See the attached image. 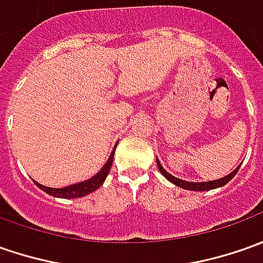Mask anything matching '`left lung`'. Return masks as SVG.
I'll list each match as a JSON object with an SVG mask.
<instances>
[{
	"label": "left lung",
	"instance_id": "obj_1",
	"mask_svg": "<svg viewBox=\"0 0 263 263\" xmlns=\"http://www.w3.org/2000/svg\"><path fill=\"white\" fill-rule=\"evenodd\" d=\"M157 167H159L160 173L163 175V176L168 179L172 183H175L179 187H182V189H187V191H210V189H215V187H220V186H224L226 183H229L233 177L236 176V173L239 172V167L236 168V170H233L230 175H227L226 177H221V179H217V180H211V182H186V180H182V179H177V177L172 176L170 173H167L163 166L160 164V161L157 160Z\"/></svg>",
	"mask_w": 263,
	"mask_h": 263
}]
</instances>
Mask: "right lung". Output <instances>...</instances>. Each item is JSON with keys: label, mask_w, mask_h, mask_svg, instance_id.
Returning a JSON list of instances; mask_svg holds the SVG:
<instances>
[{"label": "right lung", "mask_w": 263, "mask_h": 263, "mask_svg": "<svg viewBox=\"0 0 263 263\" xmlns=\"http://www.w3.org/2000/svg\"><path fill=\"white\" fill-rule=\"evenodd\" d=\"M114 156H115V149L112 151L109 160L106 161V164L103 166V168L88 180H84V182H80V183H76V185L67 186V187H48V186H43L37 182H34L37 187H41L42 191H45L46 194L52 195V196H58V198H80V196H84V195L91 194L93 191H96L97 187H100L102 183L104 182V179L107 176L109 170L112 167V163H114Z\"/></svg>", "instance_id": "add662e5"}]
</instances>
